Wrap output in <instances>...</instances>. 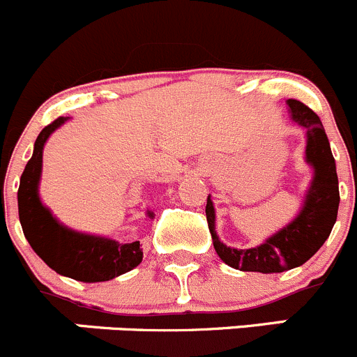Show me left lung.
I'll return each mask as SVG.
<instances>
[{
  "label": "left lung",
  "mask_w": 357,
  "mask_h": 357,
  "mask_svg": "<svg viewBox=\"0 0 357 357\" xmlns=\"http://www.w3.org/2000/svg\"><path fill=\"white\" fill-rule=\"evenodd\" d=\"M291 120L307 130L305 160L312 165L314 178L303 197L298 216L284 228L251 249L228 248L218 238L216 214L211 195L207 197L206 216L218 256L231 268L242 272L279 274L303 265L312 258L331 234L338 214L340 193L335 158L331 155L324 127L319 116L296 99H288Z\"/></svg>",
  "instance_id": "obj_1"
}]
</instances>
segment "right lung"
Here are the masks:
<instances>
[{"instance_id":"1","label":"right lung","mask_w":357,"mask_h":357,"mask_svg":"<svg viewBox=\"0 0 357 357\" xmlns=\"http://www.w3.org/2000/svg\"><path fill=\"white\" fill-rule=\"evenodd\" d=\"M68 119L59 116L45 127L34 141L33 157L20 176L19 220L27 242L38 256L57 274L82 282H102L132 271L143 259L139 241L120 244L113 238L79 234L59 223L41 204L38 183L41 176L43 146L48 136ZM153 220V213L148 211Z\"/></svg>"}]
</instances>
